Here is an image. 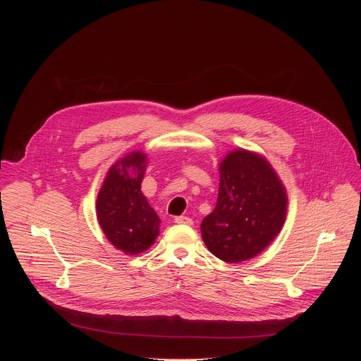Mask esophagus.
Masks as SVG:
<instances>
[{"label": "esophagus", "instance_id": "esophagus-1", "mask_svg": "<svg viewBox=\"0 0 361 361\" xmlns=\"http://www.w3.org/2000/svg\"><path fill=\"white\" fill-rule=\"evenodd\" d=\"M174 221H176V224H181V225H192L193 224L192 218H188V216H177Z\"/></svg>", "mask_w": 361, "mask_h": 361}]
</instances>
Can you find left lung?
Listing matches in <instances>:
<instances>
[{"instance_id": "1", "label": "left lung", "mask_w": 361, "mask_h": 361, "mask_svg": "<svg viewBox=\"0 0 361 361\" xmlns=\"http://www.w3.org/2000/svg\"><path fill=\"white\" fill-rule=\"evenodd\" d=\"M288 195L269 161L235 149L219 162V190L212 214L200 224L207 250L226 263L256 257L281 233Z\"/></svg>"}]
</instances>
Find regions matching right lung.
<instances>
[{"instance_id":"1","label":"right lung","mask_w":361,"mask_h":361,"mask_svg":"<svg viewBox=\"0 0 361 361\" xmlns=\"http://www.w3.org/2000/svg\"><path fill=\"white\" fill-rule=\"evenodd\" d=\"M146 165L145 152H130L108 169L97 199L106 240L131 256L147 250L159 235L161 219L140 190Z\"/></svg>"}]
</instances>
